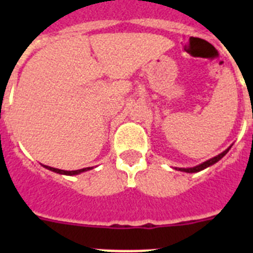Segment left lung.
<instances>
[{
  "instance_id": "1",
  "label": "left lung",
  "mask_w": 253,
  "mask_h": 253,
  "mask_svg": "<svg viewBox=\"0 0 253 253\" xmlns=\"http://www.w3.org/2000/svg\"><path fill=\"white\" fill-rule=\"evenodd\" d=\"M231 148H232V146H229L227 149H225V151H223L222 153H219L218 156H215V157H213V158H210V160L205 161V162L200 163V165H198V166H195V167H189V169H181V167H175V169H177V171L187 172V173H195V172L203 171V169H208V167L213 166L214 163L218 162L219 160H222V158L224 157L225 154L228 153V151H229Z\"/></svg>"
}]
</instances>
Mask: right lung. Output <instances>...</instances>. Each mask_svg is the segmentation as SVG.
<instances>
[{"mask_svg": "<svg viewBox=\"0 0 253 253\" xmlns=\"http://www.w3.org/2000/svg\"><path fill=\"white\" fill-rule=\"evenodd\" d=\"M43 167H45L46 169H50V171L55 172V173H59V175H68V176H73V175H80V173H82V172H86V171H88V169H92V167H86V169H76V171H64V169H54V167L45 166V165H43Z\"/></svg>", "mask_w": 253, "mask_h": 253, "instance_id": "1", "label": "right lung"}]
</instances>
